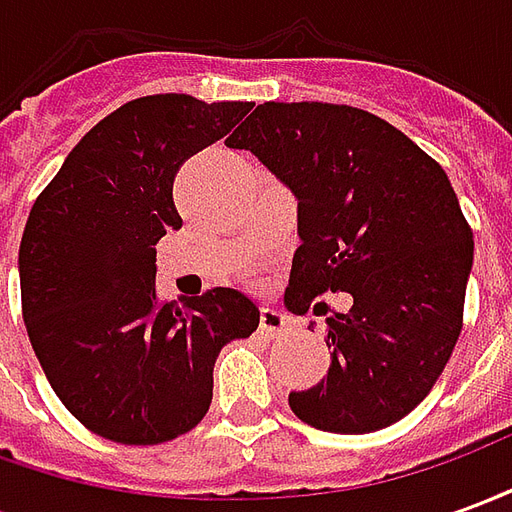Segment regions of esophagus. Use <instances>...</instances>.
Instances as JSON below:
<instances>
[{
    "label": "esophagus",
    "mask_w": 512,
    "mask_h": 512,
    "mask_svg": "<svg viewBox=\"0 0 512 512\" xmlns=\"http://www.w3.org/2000/svg\"><path fill=\"white\" fill-rule=\"evenodd\" d=\"M260 329L268 334V337H279V334H285L290 329V318L288 315H282L277 310H263L260 312Z\"/></svg>",
    "instance_id": "esophagus-1"
}]
</instances>
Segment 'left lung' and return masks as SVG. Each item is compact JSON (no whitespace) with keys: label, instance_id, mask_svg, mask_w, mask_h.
Listing matches in <instances>:
<instances>
[{"label":"left lung","instance_id":"left-lung-1","mask_svg":"<svg viewBox=\"0 0 512 512\" xmlns=\"http://www.w3.org/2000/svg\"><path fill=\"white\" fill-rule=\"evenodd\" d=\"M224 145L257 156L299 202L288 310L307 312L326 290L354 299L326 318L332 365L290 392L293 414L329 433L403 419L458 343L472 274V230L447 172L381 117L318 101L260 104Z\"/></svg>","mask_w":512,"mask_h":512}]
</instances>
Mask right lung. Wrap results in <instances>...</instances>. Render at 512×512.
<instances>
[{"label": "right lung", "mask_w": 512, "mask_h": 512, "mask_svg": "<svg viewBox=\"0 0 512 512\" xmlns=\"http://www.w3.org/2000/svg\"><path fill=\"white\" fill-rule=\"evenodd\" d=\"M249 109L180 93L128 101L82 136L29 211L18 249L29 343L62 406L104 439L161 444L194 428L219 351L260 323L235 288L156 299V244L183 224L180 164Z\"/></svg>", "instance_id": "add662e5"}]
</instances>
